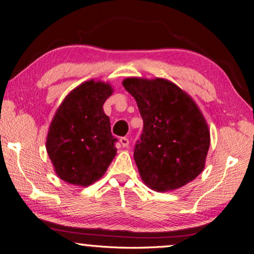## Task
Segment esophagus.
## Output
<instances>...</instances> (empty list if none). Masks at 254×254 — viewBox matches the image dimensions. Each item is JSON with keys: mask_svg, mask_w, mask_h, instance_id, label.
I'll return each mask as SVG.
<instances>
[{"mask_svg": "<svg viewBox=\"0 0 254 254\" xmlns=\"http://www.w3.org/2000/svg\"><path fill=\"white\" fill-rule=\"evenodd\" d=\"M119 142L123 145V147H127L128 145H129V140H128L127 137H122V138L119 139Z\"/></svg>", "mask_w": 254, "mask_h": 254, "instance_id": "1", "label": "esophagus"}]
</instances>
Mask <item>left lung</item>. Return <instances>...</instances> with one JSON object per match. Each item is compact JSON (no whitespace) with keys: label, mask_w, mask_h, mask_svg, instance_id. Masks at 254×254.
<instances>
[{"label":"left lung","mask_w":254,"mask_h":254,"mask_svg":"<svg viewBox=\"0 0 254 254\" xmlns=\"http://www.w3.org/2000/svg\"><path fill=\"white\" fill-rule=\"evenodd\" d=\"M144 127L134 159L145 185L165 192L181 188L202 172L210 145L208 125L188 93L165 78L127 77Z\"/></svg>","instance_id":"obj_1"}]
</instances>
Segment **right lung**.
<instances>
[{"mask_svg":"<svg viewBox=\"0 0 254 254\" xmlns=\"http://www.w3.org/2000/svg\"><path fill=\"white\" fill-rule=\"evenodd\" d=\"M114 92L109 83L90 80L70 91L48 129L46 149L58 178L88 187L106 173L117 154L103 103Z\"/></svg>","mask_w":254,"mask_h":254,"instance_id":"obj_1","label":"right lung"}]
</instances>
